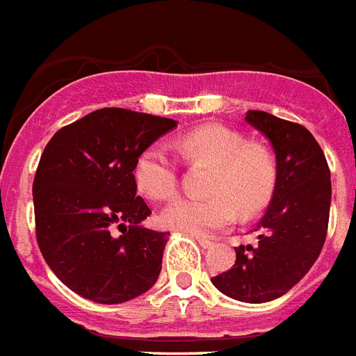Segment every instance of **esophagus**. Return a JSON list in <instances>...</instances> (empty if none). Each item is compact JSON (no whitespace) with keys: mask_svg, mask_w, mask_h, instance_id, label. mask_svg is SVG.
Instances as JSON below:
<instances>
[{"mask_svg":"<svg viewBox=\"0 0 356 356\" xmlns=\"http://www.w3.org/2000/svg\"><path fill=\"white\" fill-rule=\"evenodd\" d=\"M195 238H197V243L203 246V248H212V246H214V243L209 241V238H203V237H195Z\"/></svg>","mask_w":356,"mask_h":356,"instance_id":"34e87169","label":"esophagus"}]
</instances>
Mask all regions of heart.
Instances as JSON below:
<instances>
[{
	"instance_id": "1",
	"label": "heart",
	"mask_w": 356,
	"mask_h": 356,
	"mask_svg": "<svg viewBox=\"0 0 356 356\" xmlns=\"http://www.w3.org/2000/svg\"><path fill=\"white\" fill-rule=\"evenodd\" d=\"M175 147L188 161H207L212 172L207 199H178L163 210L167 227L207 237L222 232L241 214L250 216L266 207L273 193L277 165L273 153L258 142H246L235 129L203 123L175 140ZM134 178L142 193L153 201H167L178 189V165L161 146L147 147L136 161Z\"/></svg>"
}]
</instances>
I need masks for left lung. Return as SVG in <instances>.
Returning <instances> with one entry per match:
<instances>
[{"instance_id": "1", "label": "left lung", "mask_w": 356, "mask_h": 356, "mask_svg": "<svg viewBox=\"0 0 356 356\" xmlns=\"http://www.w3.org/2000/svg\"><path fill=\"white\" fill-rule=\"evenodd\" d=\"M246 121L264 132L277 157L271 203L256 224L258 243L237 246L229 271L212 284L233 300L271 302L302 281L323 250L330 218V168L303 124L250 110Z\"/></svg>"}]
</instances>
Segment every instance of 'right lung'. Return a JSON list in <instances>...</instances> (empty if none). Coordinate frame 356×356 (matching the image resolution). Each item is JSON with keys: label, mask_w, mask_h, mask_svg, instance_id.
Instances as JSON below:
<instances>
[{"label": "right lung", "mask_w": 356, "mask_h": 356, "mask_svg": "<svg viewBox=\"0 0 356 356\" xmlns=\"http://www.w3.org/2000/svg\"><path fill=\"white\" fill-rule=\"evenodd\" d=\"M175 127V119L102 108L49 140L32 188L35 238L75 294L123 303L157 281L168 233L140 225L152 210L136 195L134 167Z\"/></svg>", "instance_id": "right-lung-1"}]
</instances>
